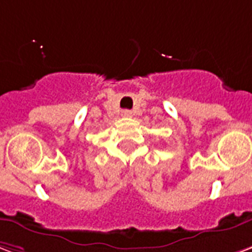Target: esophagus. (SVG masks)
<instances>
[{
  "instance_id": "1",
  "label": "esophagus",
  "mask_w": 252,
  "mask_h": 252,
  "mask_svg": "<svg viewBox=\"0 0 252 252\" xmlns=\"http://www.w3.org/2000/svg\"><path fill=\"white\" fill-rule=\"evenodd\" d=\"M121 116H124V117H131V116H132V112H131V111H128V109H126V111L121 112Z\"/></svg>"
}]
</instances>
